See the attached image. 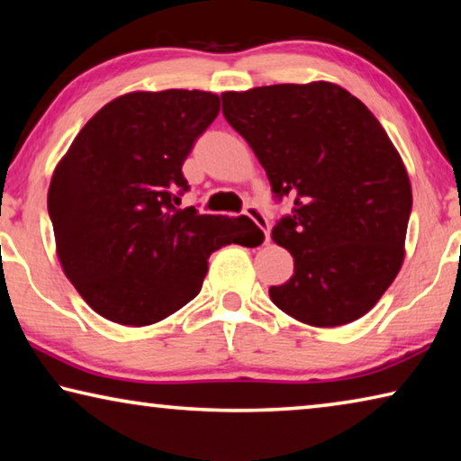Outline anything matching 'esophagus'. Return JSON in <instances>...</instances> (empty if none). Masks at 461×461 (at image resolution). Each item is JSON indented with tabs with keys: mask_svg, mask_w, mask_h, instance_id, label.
<instances>
[{
	"mask_svg": "<svg viewBox=\"0 0 461 461\" xmlns=\"http://www.w3.org/2000/svg\"><path fill=\"white\" fill-rule=\"evenodd\" d=\"M244 213L249 217V220H254V223L262 230L264 244H268V240H270V223H268L267 217H264V213L256 205H246V212Z\"/></svg>",
	"mask_w": 461,
	"mask_h": 461,
	"instance_id": "1",
	"label": "esophagus"
}]
</instances>
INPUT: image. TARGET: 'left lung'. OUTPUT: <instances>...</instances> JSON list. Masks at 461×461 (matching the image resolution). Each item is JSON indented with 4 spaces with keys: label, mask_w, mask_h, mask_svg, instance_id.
I'll return each mask as SVG.
<instances>
[{
    "label": "left lung",
    "mask_w": 461,
    "mask_h": 461,
    "mask_svg": "<svg viewBox=\"0 0 461 461\" xmlns=\"http://www.w3.org/2000/svg\"><path fill=\"white\" fill-rule=\"evenodd\" d=\"M223 115L293 213L272 240L294 275L270 286L286 315L338 327L368 313L399 275L412 193L401 154L374 113L339 85H268L225 91Z\"/></svg>",
    "instance_id": "left-lung-1"
}]
</instances>
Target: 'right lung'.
<instances>
[{
  "label": "right lung",
  "mask_w": 461,
  "mask_h": 461,
  "mask_svg": "<svg viewBox=\"0 0 461 461\" xmlns=\"http://www.w3.org/2000/svg\"><path fill=\"white\" fill-rule=\"evenodd\" d=\"M220 113L209 91H134L104 105L54 168L49 215L67 278L109 321L158 323L199 294L207 260L254 248L249 217L178 209L183 162Z\"/></svg>",
  "instance_id": "obj_1"
}]
</instances>
